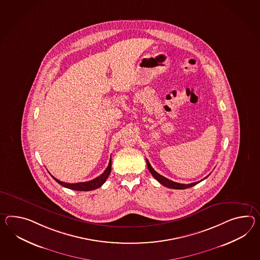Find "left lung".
<instances>
[{
  "label": "left lung",
  "mask_w": 260,
  "mask_h": 260,
  "mask_svg": "<svg viewBox=\"0 0 260 260\" xmlns=\"http://www.w3.org/2000/svg\"><path fill=\"white\" fill-rule=\"evenodd\" d=\"M146 165H147V168H148V170L150 171V173L152 174L153 177H155L157 180H158V182L160 184H162L165 187H167V188H170V189H176V190H183V189H187V188H190V187H192V186H194V185H197V184L199 183V182H201L202 180H204L205 178H207L206 177L202 180H200V181H197V182H193V183L190 184H182V183H177V182H175V181H172L170 179H168V178H166V177H164V176H161V175H159L158 173L155 171L154 169H153L152 166L150 165L149 164V161H148V159L146 158Z\"/></svg>",
  "instance_id": "left-lung-1"
}]
</instances>
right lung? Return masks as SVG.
I'll use <instances>...</instances> for the list:
<instances>
[{"label": "right lung", "instance_id": "right-lung-1", "mask_svg": "<svg viewBox=\"0 0 260 260\" xmlns=\"http://www.w3.org/2000/svg\"><path fill=\"white\" fill-rule=\"evenodd\" d=\"M111 170H112V158H110V161H109V165H108L106 170L102 173V175L100 177H95V179H92L90 181H86V182H79V183H67V182H63V181H60L58 180L57 178L53 177V179L62 185L63 187H66L68 189L70 190H83V191H87V190H95L98 189L100 187H102V185L104 184V182L106 181L109 175L111 174Z\"/></svg>", "mask_w": 260, "mask_h": 260}]
</instances>
